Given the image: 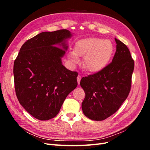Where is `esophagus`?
Wrapping results in <instances>:
<instances>
[{
  "label": "esophagus",
  "instance_id": "34e87169",
  "mask_svg": "<svg viewBox=\"0 0 150 150\" xmlns=\"http://www.w3.org/2000/svg\"><path fill=\"white\" fill-rule=\"evenodd\" d=\"M77 79H78V84H79L80 83V81L81 79V76L80 75H78V77H77Z\"/></svg>",
  "mask_w": 150,
  "mask_h": 150
}]
</instances>
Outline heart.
Masks as SVG:
<instances>
[{
	"instance_id": "b5f03b06",
	"label": "heart",
	"mask_w": 150,
	"mask_h": 150,
	"mask_svg": "<svg viewBox=\"0 0 150 150\" xmlns=\"http://www.w3.org/2000/svg\"><path fill=\"white\" fill-rule=\"evenodd\" d=\"M114 45L110 40L98 38L82 39L76 42L74 51L68 52L72 64L79 62V57H84L83 66L89 72H98L105 67L114 53Z\"/></svg>"
}]
</instances>
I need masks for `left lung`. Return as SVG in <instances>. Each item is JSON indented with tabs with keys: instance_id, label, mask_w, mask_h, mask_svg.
<instances>
[{
	"instance_id": "8db88e82",
	"label": "left lung",
	"mask_w": 150,
	"mask_h": 150,
	"mask_svg": "<svg viewBox=\"0 0 150 150\" xmlns=\"http://www.w3.org/2000/svg\"><path fill=\"white\" fill-rule=\"evenodd\" d=\"M115 41L116 51L110 64L80 82L86 94L83 113L94 121H103L115 113L130 91L134 61L126 45L116 38Z\"/></svg>"
}]
</instances>
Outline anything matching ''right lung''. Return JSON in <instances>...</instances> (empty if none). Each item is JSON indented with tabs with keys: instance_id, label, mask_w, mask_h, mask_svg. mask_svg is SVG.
<instances>
[{
	"instance_id": "add662e5",
	"label": "right lung",
	"mask_w": 150,
	"mask_h": 150,
	"mask_svg": "<svg viewBox=\"0 0 150 150\" xmlns=\"http://www.w3.org/2000/svg\"><path fill=\"white\" fill-rule=\"evenodd\" d=\"M71 36L67 29L43 32L22 45L14 61L16 96L36 119L56 116L67 95L78 86V72L67 69L61 60Z\"/></svg>"
}]
</instances>
